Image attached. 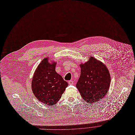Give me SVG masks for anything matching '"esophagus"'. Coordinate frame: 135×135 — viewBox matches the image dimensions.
<instances>
[{
    "label": "esophagus",
    "mask_w": 135,
    "mask_h": 135,
    "mask_svg": "<svg viewBox=\"0 0 135 135\" xmlns=\"http://www.w3.org/2000/svg\"><path fill=\"white\" fill-rule=\"evenodd\" d=\"M68 84L69 85H73V84H74V82H73V81H72V80H70L68 81Z\"/></svg>",
    "instance_id": "34e87169"
}]
</instances>
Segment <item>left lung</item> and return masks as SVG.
Listing matches in <instances>:
<instances>
[{"label":"left lung","mask_w":135,"mask_h":135,"mask_svg":"<svg viewBox=\"0 0 135 135\" xmlns=\"http://www.w3.org/2000/svg\"><path fill=\"white\" fill-rule=\"evenodd\" d=\"M80 67L81 75L76 86L83 99L91 104L103 99L111 81L108 68L93 57L81 64Z\"/></svg>","instance_id":"obj_1"}]
</instances>
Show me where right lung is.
Instances as JSON below:
<instances>
[{"instance_id": "1", "label": "right lung", "mask_w": 135, "mask_h": 135, "mask_svg": "<svg viewBox=\"0 0 135 135\" xmlns=\"http://www.w3.org/2000/svg\"><path fill=\"white\" fill-rule=\"evenodd\" d=\"M48 59H44L36 68L32 79V89L39 101L53 105L61 99L68 84L55 71L56 63H49Z\"/></svg>"}]
</instances>
